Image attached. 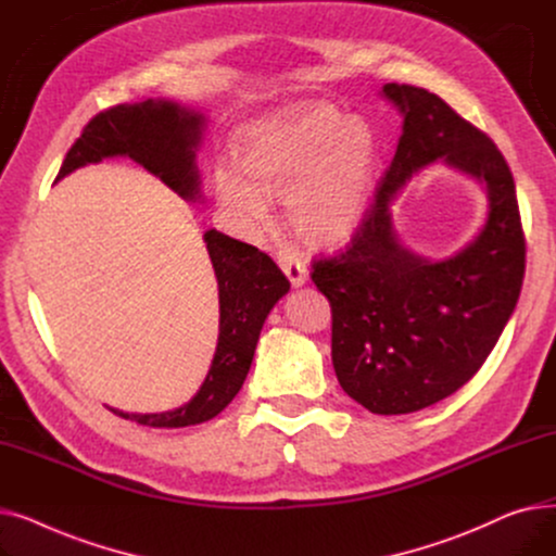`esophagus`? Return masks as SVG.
Instances as JSON below:
<instances>
[{"label":"esophagus","instance_id":"obj_1","mask_svg":"<svg viewBox=\"0 0 556 556\" xmlns=\"http://www.w3.org/2000/svg\"><path fill=\"white\" fill-rule=\"evenodd\" d=\"M277 263H279V268L283 270V275L290 279V283H293V286H304L306 283V279H308L306 263L298 254L279 252Z\"/></svg>","mask_w":556,"mask_h":556}]
</instances>
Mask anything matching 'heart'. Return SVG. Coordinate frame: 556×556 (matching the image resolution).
Listing matches in <instances>:
<instances>
[{"label": "heart", "instance_id": "1", "mask_svg": "<svg viewBox=\"0 0 556 556\" xmlns=\"http://www.w3.org/2000/svg\"><path fill=\"white\" fill-rule=\"evenodd\" d=\"M376 137L363 119L315 108L256 124L237 146V170H216V198L245 237L270 227V200L311 245H336L358 227L376 168Z\"/></svg>", "mask_w": 556, "mask_h": 556}]
</instances>
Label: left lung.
I'll return each instance as SVG.
<instances>
[{
  "label": "left lung",
  "mask_w": 556,
  "mask_h": 556,
  "mask_svg": "<svg viewBox=\"0 0 556 556\" xmlns=\"http://www.w3.org/2000/svg\"><path fill=\"white\" fill-rule=\"evenodd\" d=\"M403 135L349 245L313 261L331 304V358L342 390L374 415L417 413L471 381L511 317L525 277V233L503 153L437 94L383 85ZM442 159L488 187L476 242L446 262L407 253L389 202L412 173Z\"/></svg>",
  "instance_id": "left-lung-1"
}]
</instances>
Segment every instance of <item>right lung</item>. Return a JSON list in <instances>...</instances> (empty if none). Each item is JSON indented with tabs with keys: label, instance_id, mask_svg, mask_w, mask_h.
<instances>
[{
	"label": "right lung",
	"instance_id": "1",
	"mask_svg": "<svg viewBox=\"0 0 556 556\" xmlns=\"http://www.w3.org/2000/svg\"><path fill=\"white\" fill-rule=\"evenodd\" d=\"M202 126V114L173 101L149 99L114 105L99 112L83 128L55 180L85 164L128 155L185 200H195L200 195L195 151ZM204 243L216 273L220 302L218 344L207 378L195 396L175 410L128 415L110 407L114 415L151 428H185L214 419L239 394L254 358L261 327L270 308L290 290V281L277 263L254 245L229 239L216 229L204 231Z\"/></svg>",
	"mask_w": 556,
	"mask_h": 556
}]
</instances>
